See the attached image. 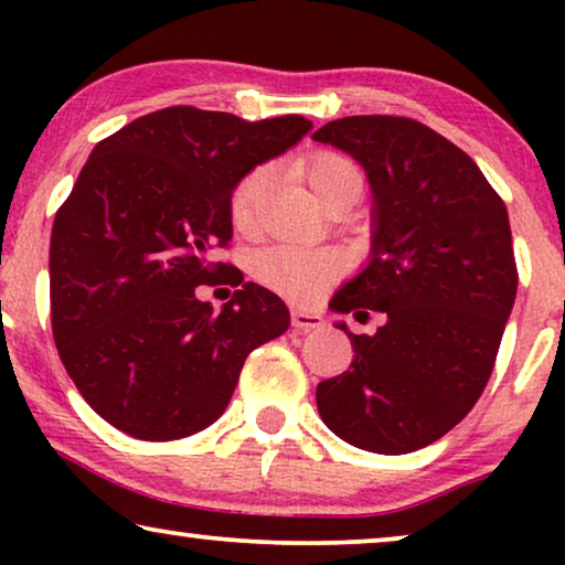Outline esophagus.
I'll return each mask as SVG.
<instances>
[{"mask_svg":"<svg viewBox=\"0 0 565 565\" xmlns=\"http://www.w3.org/2000/svg\"><path fill=\"white\" fill-rule=\"evenodd\" d=\"M292 327L300 331L323 329V316L316 311H306V308H296V311H292Z\"/></svg>","mask_w":565,"mask_h":565,"instance_id":"1","label":"esophagus"}]
</instances>
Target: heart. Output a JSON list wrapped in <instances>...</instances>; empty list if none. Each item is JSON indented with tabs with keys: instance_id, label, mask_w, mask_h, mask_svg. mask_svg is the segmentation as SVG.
<instances>
[{
	"instance_id": "1",
	"label": "heart",
	"mask_w": 565,
	"mask_h": 565,
	"mask_svg": "<svg viewBox=\"0 0 565 565\" xmlns=\"http://www.w3.org/2000/svg\"><path fill=\"white\" fill-rule=\"evenodd\" d=\"M306 180L311 184L313 195L323 203L331 192H337L344 184L360 182L358 169L352 161H347L339 153H319L306 167ZM269 169L257 167L236 184L231 195V223L238 231H249L254 226V215L262 195L267 192ZM344 269V259L337 252L303 249L296 244H275L267 249H259L252 257V273L259 282L273 288L282 296L296 300H311L334 282Z\"/></svg>"
}]
</instances>
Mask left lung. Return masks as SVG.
Masks as SVG:
<instances>
[{"label": "left lung", "instance_id": "left-lung-1", "mask_svg": "<svg viewBox=\"0 0 565 565\" xmlns=\"http://www.w3.org/2000/svg\"><path fill=\"white\" fill-rule=\"evenodd\" d=\"M313 141L365 169L370 254L329 308L381 311L350 337L347 373L319 383L327 427L360 450L404 455L447 435L489 383L516 298L507 205L476 161L437 130L393 115H352Z\"/></svg>", "mask_w": 565, "mask_h": 565}]
</instances>
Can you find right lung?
I'll use <instances>...</instances> for the list:
<instances>
[{
  "mask_svg": "<svg viewBox=\"0 0 565 565\" xmlns=\"http://www.w3.org/2000/svg\"><path fill=\"white\" fill-rule=\"evenodd\" d=\"M311 120L259 122L177 105L95 146L51 234V321L84 401L130 437L167 443L226 412L244 360L290 313L273 290L236 285L215 311L198 298L226 265L231 195L292 149Z\"/></svg>",
  "mask_w": 565,
  "mask_h": 565,
  "instance_id": "right-lung-1",
  "label": "right lung"
}]
</instances>
